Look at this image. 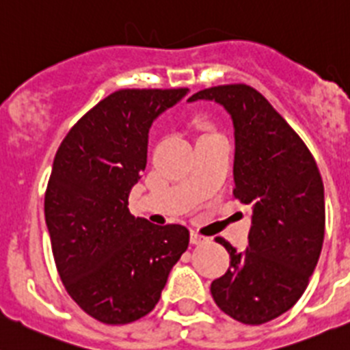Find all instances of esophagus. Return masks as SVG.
<instances>
[{
    "label": "esophagus",
    "instance_id": "obj_1",
    "mask_svg": "<svg viewBox=\"0 0 350 350\" xmlns=\"http://www.w3.org/2000/svg\"><path fill=\"white\" fill-rule=\"evenodd\" d=\"M205 240H207V238L202 237V234H198V233H195V231H191V234H190V241H191V243H193V245L204 243Z\"/></svg>",
    "mask_w": 350,
    "mask_h": 350
}]
</instances>
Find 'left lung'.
Here are the masks:
<instances>
[{"instance_id":"left-lung-1","label":"left lung","mask_w":350,"mask_h":350,"mask_svg":"<svg viewBox=\"0 0 350 350\" xmlns=\"http://www.w3.org/2000/svg\"><path fill=\"white\" fill-rule=\"evenodd\" d=\"M219 103L234 129L233 195L252 207L249 247L230 254L214 280L217 308L243 325H262L295 306L314 273L325 238V188L314 157L257 90L226 84L188 101Z\"/></svg>"}]
</instances>
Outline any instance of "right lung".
<instances>
[{
  "label": "right lung",
  "mask_w": 350,
  "mask_h": 350,
  "mask_svg": "<svg viewBox=\"0 0 350 350\" xmlns=\"http://www.w3.org/2000/svg\"><path fill=\"white\" fill-rule=\"evenodd\" d=\"M186 93L116 91L74 124L55 155L44 195L55 264L68 295L105 325L148 314L190 243L181 224L157 226L127 208L153 120Z\"/></svg>",
  "instance_id": "right-lung-1"
}]
</instances>
